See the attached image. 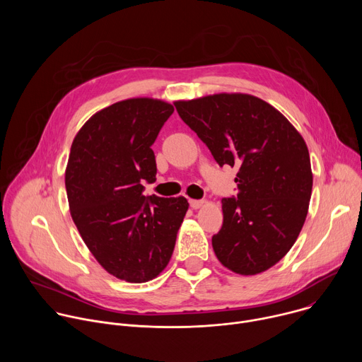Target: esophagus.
Segmentation results:
<instances>
[{
	"label": "esophagus",
	"instance_id": "34e87169",
	"mask_svg": "<svg viewBox=\"0 0 362 362\" xmlns=\"http://www.w3.org/2000/svg\"><path fill=\"white\" fill-rule=\"evenodd\" d=\"M189 203H190V208H192V209H199V208H202V206H203V200L190 199Z\"/></svg>",
	"mask_w": 362,
	"mask_h": 362
}]
</instances>
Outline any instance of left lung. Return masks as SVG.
<instances>
[{
  "label": "left lung",
  "mask_w": 362,
  "mask_h": 362,
  "mask_svg": "<svg viewBox=\"0 0 362 362\" xmlns=\"http://www.w3.org/2000/svg\"><path fill=\"white\" fill-rule=\"evenodd\" d=\"M175 106L219 166L238 168V196L222 199L223 225L212 238L216 257L239 275L268 271L293 246L308 215L313 170L303 137L252 94L219 93Z\"/></svg>",
  "instance_id": "8db88e82"
}]
</instances>
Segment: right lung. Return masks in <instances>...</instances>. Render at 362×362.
<instances>
[{"instance_id": "1", "label": "right lung", "mask_w": 362, "mask_h": 362, "mask_svg": "<svg viewBox=\"0 0 362 362\" xmlns=\"http://www.w3.org/2000/svg\"><path fill=\"white\" fill-rule=\"evenodd\" d=\"M175 112L134 97L93 115L76 134L66 168L70 214L95 261L117 279L143 284L168 267L186 197L143 194L156 180L151 144Z\"/></svg>"}]
</instances>
